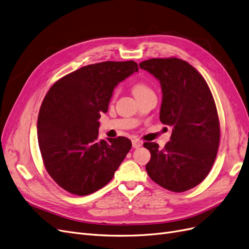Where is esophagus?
Returning <instances> with one entry per match:
<instances>
[{
    "instance_id": "esophagus-1",
    "label": "esophagus",
    "mask_w": 249,
    "mask_h": 249,
    "mask_svg": "<svg viewBox=\"0 0 249 249\" xmlns=\"http://www.w3.org/2000/svg\"><path fill=\"white\" fill-rule=\"evenodd\" d=\"M132 146H133L134 149L141 148V146H142V142L140 140H133L132 141Z\"/></svg>"
}]
</instances>
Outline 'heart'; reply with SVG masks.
Returning <instances> with one entry per match:
<instances>
[{"label":"heart","instance_id":"b5f03b06","mask_svg":"<svg viewBox=\"0 0 249 249\" xmlns=\"http://www.w3.org/2000/svg\"><path fill=\"white\" fill-rule=\"evenodd\" d=\"M133 94L135 96L137 95H141V94H143V93H146V92H151V88L144 84V83L142 82H140V83H136V84L133 86Z\"/></svg>","mask_w":249,"mask_h":249}]
</instances>
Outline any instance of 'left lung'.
Instances as JSON below:
<instances>
[{"mask_svg":"<svg viewBox=\"0 0 249 249\" xmlns=\"http://www.w3.org/2000/svg\"><path fill=\"white\" fill-rule=\"evenodd\" d=\"M140 68L159 80L160 121L173 127L163 149L156 142L143 143L151 153L145 170L165 189L188 191L207 177L217 154L220 131L213 96L204 78L182 59L152 58Z\"/></svg>","mask_w":249,"mask_h":249,"instance_id":"obj_1","label":"left lung"}]
</instances>
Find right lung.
<instances>
[{
	"label": "right lung",
	"mask_w": 249,
	"mask_h": 249,
	"mask_svg": "<svg viewBox=\"0 0 249 249\" xmlns=\"http://www.w3.org/2000/svg\"><path fill=\"white\" fill-rule=\"evenodd\" d=\"M135 71L132 60L89 64L46 94L36 124L40 151L49 176L71 194L86 196L105 187L130 151L124 136L98 141V119L116 86Z\"/></svg>",
	"instance_id": "obj_1"
}]
</instances>
